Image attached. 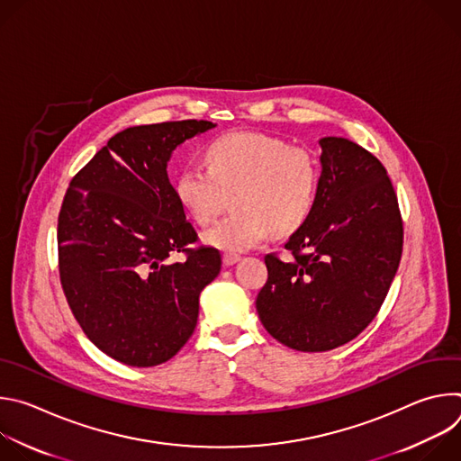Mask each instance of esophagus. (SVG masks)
<instances>
[{
  "label": "esophagus",
  "mask_w": 461,
  "mask_h": 461,
  "mask_svg": "<svg viewBox=\"0 0 461 461\" xmlns=\"http://www.w3.org/2000/svg\"><path fill=\"white\" fill-rule=\"evenodd\" d=\"M239 260H240V257H239V255H233V253H224V257H222L224 267H233L235 262H239Z\"/></svg>",
  "instance_id": "obj_1"
}]
</instances>
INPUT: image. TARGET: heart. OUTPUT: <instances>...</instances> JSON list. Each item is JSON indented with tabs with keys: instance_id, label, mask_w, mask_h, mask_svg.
<instances>
[{
	"instance_id": "1",
	"label": "heart",
	"mask_w": 461,
	"mask_h": 461,
	"mask_svg": "<svg viewBox=\"0 0 461 461\" xmlns=\"http://www.w3.org/2000/svg\"><path fill=\"white\" fill-rule=\"evenodd\" d=\"M208 167L180 169L175 191L184 210L208 222L231 191V215L203 231V242L224 251L258 246L274 230L281 235L301 228L319 193V164L303 148L260 133H230L206 148Z\"/></svg>"
}]
</instances>
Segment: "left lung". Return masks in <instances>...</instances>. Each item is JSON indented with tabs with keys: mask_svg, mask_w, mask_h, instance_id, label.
Masks as SVG:
<instances>
[{
	"mask_svg": "<svg viewBox=\"0 0 461 461\" xmlns=\"http://www.w3.org/2000/svg\"><path fill=\"white\" fill-rule=\"evenodd\" d=\"M317 203L285 248L267 255L268 281L257 295L260 322L279 343L326 352L359 336L398 272L403 222L383 164L359 144L324 137Z\"/></svg>",
	"mask_w": 461,
	"mask_h": 461,
	"instance_id": "1",
	"label": "left lung"
}]
</instances>
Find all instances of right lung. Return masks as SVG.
<instances>
[{"label": "right lung", "instance_id": "add662e5", "mask_svg": "<svg viewBox=\"0 0 461 461\" xmlns=\"http://www.w3.org/2000/svg\"><path fill=\"white\" fill-rule=\"evenodd\" d=\"M217 123L127 127L69 184L58 217L59 279L86 336L129 366H157L191 338L201 292L221 274L167 176L173 151ZM185 252L176 263L172 257Z\"/></svg>", "mask_w": 461, "mask_h": 461}]
</instances>
